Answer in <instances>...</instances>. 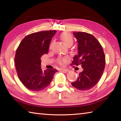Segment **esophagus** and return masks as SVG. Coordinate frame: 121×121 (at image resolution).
Listing matches in <instances>:
<instances>
[{"instance_id": "obj_1", "label": "esophagus", "mask_w": 121, "mask_h": 121, "mask_svg": "<svg viewBox=\"0 0 121 121\" xmlns=\"http://www.w3.org/2000/svg\"><path fill=\"white\" fill-rule=\"evenodd\" d=\"M62 70L63 71H64V72H65V73H67V72H68V71H69V70H68V69H65V68H62Z\"/></svg>"}]
</instances>
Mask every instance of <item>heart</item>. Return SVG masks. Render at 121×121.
Returning a JSON list of instances; mask_svg holds the SVG:
<instances>
[{"label":"heart","instance_id":"1","mask_svg":"<svg viewBox=\"0 0 121 121\" xmlns=\"http://www.w3.org/2000/svg\"><path fill=\"white\" fill-rule=\"evenodd\" d=\"M60 38L63 43L68 46H71L73 42V36L68 32H63L60 35ZM65 61H66L65 59L62 58H59L58 60V63L61 65H64L65 62Z\"/></svg>","mask_w":121,"mask_h":121}]
</instances>
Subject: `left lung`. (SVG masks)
<instances>
[{"label": "left lung", "mask_w": 121, "mask_h": 121, "mask_svg": "<svg viewBox=\"0 0 121 121\" xmlns=\"http://www.w3.org/2000/svg\"><path fill=\"white\" fill-rule=\"evenodd\" d=\"M78 41V54L71 65H81L83 71L71 85L80 91H87L97 84L105 69L106 60L103 48L95 37L85 32L73 33Z\"/></svg>", "instance_id": "obj_1"}]
</instances>
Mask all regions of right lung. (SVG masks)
I'll return each instance as SVG.
<instances>
[{"instance_id": "right-lung-1", "label": "right lung", "mask_w": 121, "mask_h": 121, "mask_svg": "<svg viewBox=\"0 0 121 121\" xmlns=\"http://www.w3.org/2000/svg\"><path fill=\"white\" fill-rule=\"evenodd\" d=\"M56 30L42 31L26 36L16 49L15 65L19 78L24 86L32 91L45 89L58 70L41 68L42 56L48 53L52 38Z\"/></svg>"}]
</instances>
